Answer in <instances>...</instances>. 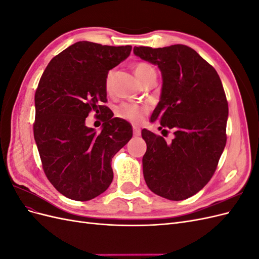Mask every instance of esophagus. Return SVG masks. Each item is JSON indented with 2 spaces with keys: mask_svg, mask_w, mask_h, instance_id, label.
<instances>
[{
  "mask_svg": "<svg viewBox=\"0 0 259 259\" xmlns=\"http://www.w3.org/2000/svg\"><path fill=\"white\" fill-rule=\"evenodd\" d=\"M140 133H142V130L138 126H133V134H134V136H139Z\"/></svg>",
  "mask_w": 259,
  "mask_h": 259,
  "instance_id": "obj_1",
  "label": "esophagus"
}]
</instances>
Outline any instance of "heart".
Returning <instances> with one entry per match:
<instances>
[{
    "instance_id": "b5f03b06",
    "label": "heart",
    "mask_w": 259,
    "mask_h": 259,
    "mask_svg": "<svg viewBox=\"0 0 259 259\" xmlns=\"http://www.w3.org/2000/svg\"><path fill=\"white\" fill-rule=\"evenodd\" d=\"M154 71L153 68L145 64V62H138L135 66V73L138 76V79L143 82L145 76L150 72ZM111 81H112V71L109 72L106 77V90L110 91L111 88ZM150 110V106L147 104H139L134 103V101H127V103H123L115 109V114L121 117L123 120H126L131 123H140L145 115Z\"/></svg>"
}]
</instances>
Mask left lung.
<instances>
[{"label": "left lung", "instance_id": "obj_1", "mask_svg": "<svg viewBox=\"0 0 259 259\" xmlns=\"http://www.w3.org/2000/svg\"><path fill=\"white\" fill-rule=\"evenodd\" d=\"M134 54L161 70V99L150 121H159L163 131L174 130L175 135L167 144L162 136L142 131L146 184L162 198L186 200L209 182L226 146L228 101L221 77L187 45L135 46Z\"/></svg>", "mask_w": 259, "mask_h": 259}]
</instances>
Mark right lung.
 Instances as JSON below:
<instances>
[{
	"mask_svg": "<svg viewBox=\"0 0 259 259\" xmlns=\"http://www.w3.org/2000/svg\"><path fill=\"white\" fill-rule=\"evenodd\" d=\"M132 46L76 42L46 67L34 96L33 134L44 173L65 197L89 201L113 179L111 160L133 136L131 125L108 115L106 77ZM91 111L104 112L97 135L84 125Z\"/></svg>",
	"mask_w": 259,
	"mask_h": 259,
	"instance_id": "add662e5",
	"label": "right lung"
}]
</instances>
